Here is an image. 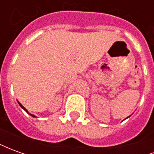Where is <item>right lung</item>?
<instances>
[{"instance_id": "1", "label": "right lung", "mask_w": 154, "mask_h": 154, "mask_svg": "<svg viewBox=\"0 0 154 154\" xmlns=\"http://www.w3.org/2000/svg\"><path fill=\"white\" fill-rule=\"evenodd\" d=\"M19 104H20V106H21V107H22V108H23V109H24V110H25V111H26V112H27V110H26V109H25V107L23 106H22V105H21V104H20V103H19ZM30 116H34V117H35V116H33V115H30Z\"/></svg>"}]
</instances>
